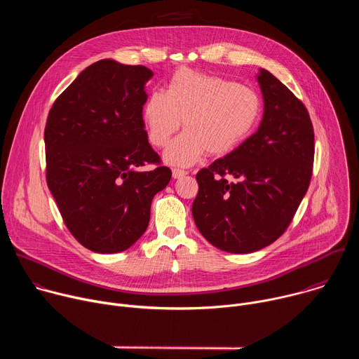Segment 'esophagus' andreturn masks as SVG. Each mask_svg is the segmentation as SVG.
I'll return each instance as SVG.
<instances>
[{"instance_id":"esophagus-1","label":"esophagus","mask_w":359,"mask_h":359,"mask_svg":"<svg viewBox=\"0 0 359 359\" xmlns=\"http://www.w3.org/2000/svg\"><path fill=\"white\" fill-rule=\"evenodd\" d=\"M172 175H173L175 179H182V177H184V176L187 175V172H186V170H182V169H173V170H172Z\"/></svg>"}]
</instances>
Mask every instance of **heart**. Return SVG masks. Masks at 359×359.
Masks as SVG:
<instances>
[{
  "mask_svg": "<svg viewBox=\"0 0 359 359\" xmlns=\"http://www.w3.org/2000/svg\"><path fill=\"white\" fill-rule=\"evenodd\" d=\"M262 97L248 86L234 81L177 69L166 90L151 92L142 109L150 143L165 147L172 136L186 129L165 151L170 165L190 166L204 153L224 156L236 149L259 123Z\"/></svg>",
  "mask_w": 359,
  "mask_h": 359,
  "instance_id": "1",
  "label": "heart"
}]
</instances>
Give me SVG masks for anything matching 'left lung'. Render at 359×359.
Masks as SVG:
<instances>
[{"instance_id":"8db88e82","label":"left lung","mask_w":359,"mask_h":359,"mask_svg":"<svg viewBox=\"0 0 359 359\" xmlns=\"http://www.w3.org/2000/svg\"><path fill=\"white\" fill-rule=\"evenodd\" d=\"M257 81L264 99L259 130L196 175L194 223L209 243L234 254L262 250L287 230L314 165L309 111L269 71L260 69Z\"/></svg>"}]
</instances>
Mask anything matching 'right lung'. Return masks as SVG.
Listing matches in <instances>:
<instances>
[{"instance_id":"obj_1","label":"right lung","mask_w":359,"mask_h":359,"mask_svg":"<svg viewBox=\"0 0 359 359\" xmlns=\"http://www.w3.org/2000/svg\"><path fill=\"white\" fill-rule=\"evenodd\" d=\"M153 72L100 60L57 97L45 125L46 183L71 234L95 252L129 248L172 170L147 142L142 109ZM156 164L144 171L141 168Z\"/></svg>"}]
</instances>
